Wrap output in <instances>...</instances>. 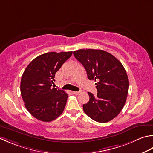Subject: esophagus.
Instances as JSON below:
<instances>
[{
	"instance_id": "esophagus-1",
	"label": "esophagus",
	"mask_w": 153,
	"mask_h": 153,
	"mask_svg": "<svg viewBox=\"0 0 153 153\" xmlns=\"http://www.w3.org/2000/svg\"><path fill=\"white\" fill-rule=\"evenodd\" d=\"M72 92H73V94H75V95H78L80 93V91H72Z\"/></svg>"
}]
</instances>
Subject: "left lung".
<instances>
[{"label": "left lung", "mask_w": 153, "mask_h": 153, "mask_svg": "<svg viewBox=\"0 0 153 153\" xmlns=\"http://www.w3.org/2000/svg\"><path fill=\"white\" fill-rule=\"evenodd\" d=\"M74 55L85 68L88 79L97 82V96L88 92L89 100L83 105V111L95 121H110L121 112L127 100L129 83L123 65L101 50H78Z\"/></svg>", "instance_id": "8db88e82"}]
</instances>
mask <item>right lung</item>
Returning a JSON list of instances; mask_svg holds the SVG:
<instances>
[{
  "label": "right lung",
  "mask_w": 153,
  "mask_h": 153,
  "mask_svg": "<svg viewBox=\"0 0 153 153\" xmlns=\"http://www.w3.org/2000/svg\"><path fill=\"white\" fill-rule=\"evenodd\" d=\"M72 52H48L30 63L22 74L20 92L26 109L38 120L50 122L64 110L68 94L52 88L55 74Z\"/></svg>",
  "instance_id": "1"
}]
</instances>
